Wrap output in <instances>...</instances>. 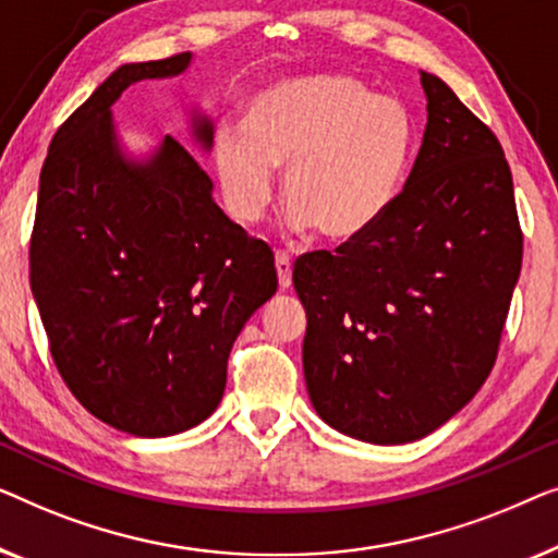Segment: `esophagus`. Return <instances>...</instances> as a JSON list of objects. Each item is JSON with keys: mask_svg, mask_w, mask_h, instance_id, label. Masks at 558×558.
<instances>
[{"mask_svg": "<svg viewBox=\"0 0 558 558\" xmlns=\"http://www.w3.org/2000/svg\"><path fill=\"white\" fill-rule=\"evenodd\" d=\"M276 270L280 288H290V282H293V265H290V257L286 253H276Z\"/></svg>", "mask_w": 558, "mask_h": 558, "instance_id": "34e87169", "label": "esophagus"}]
</instances>
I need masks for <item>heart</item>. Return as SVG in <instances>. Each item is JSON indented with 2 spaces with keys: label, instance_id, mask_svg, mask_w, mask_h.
<instances>
[{
  "label": "heart",
  "instance_id": "heart-1",
  "mask_svg": "<svg viewBox=\"0 0 558 558\" xmlns=\"http://www.w3.org/2000/svg\"><path fill=\"white\" fill-rule=\"evenodd\" d=\"M245 129L225 125L215 169L225 204L255 225L276 197V169L298 232L354 242L395 202L412 151V116L349 73L290 77L250 100Z\"/></svg>",
  "mask_w": 558,
  "mask_h": 558
}]
</instances>
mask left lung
Returning a JSON list of instances; mask_svg holds the SVG:
<instances>
[{
    "instance_id": "8db88e82",
    "label": "left lung",
    "mask_w": 558,
    "mask_h": 558,
    "mask_svg": "<svg viewBox=\"0 0 558 558\" xmlns=\"http://www.w3.org/2000/svg\"><path fill=\"white\" fill-rule=\"evenodd\" d=\"M422 88L425 138L387 215L293 268L311 402L333 429L374 445L414 442L475 397L523 257L496 133L437 75L422 73Z\"/></svg>"
}]
</instances>
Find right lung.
Here are the masks:
<instances>
[{
  "label": "right lung",
  "mask_w": 558,
  "mask_h": 558,
  "mask_svg": "<svg viewBox=\"0 0 558 558\" xmlns=\"http://www.w3.org/2000/svg\"><path fill=\"white\" fill-rule=\"evenodd\" d=\"M190 62L179 52L121 65L60 125L29 240V286L62 381L93 417L136 437L184 433L217 410L234 339L278 290L272 250L217 207L177 138L146 161L125 159L116 138L121 93ZM192 131L211 148L207 116Z\"/></svg>",
  "instance_id": "add662e5"
}]
</instances>
